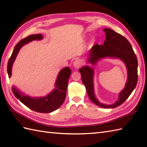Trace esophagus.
<instances>
[{"mask_svg": "<svg viewBox=\"0 0 147 147\" xmlns=\"http://www.w3.org/2000/svg\"><path fill=\"white\" fill-rule=\"evenodd\" d=\"M73 65H74V67H75V68H78V67L82 66V62L80 60H78V59H77V60L74 61V63H73Z\"/></svg>", "mask_w": 147, "mask_h": 147, "instance_id": "34e87169", "label": "esophagus"}]
</instances>
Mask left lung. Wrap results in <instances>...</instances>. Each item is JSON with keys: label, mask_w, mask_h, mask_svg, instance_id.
<instances>
[{"label": "left lung", "mask_w": 147, "mask_h": 147, "mask_svg": "<svg viewBox=\"0 0 147 147\" xmlns=\"http://www.w3.org/2000/svg\"><path fill=\"white\" fill-rule=\"evenodd\" d=\"M104 32L106 36L104 44H95L92 47L88 62L95 65L99 59L109 57L119 58L125 63L127 69V80L124 88L119 95L118 100L112 105L100 103L95 98L93 89V69L86 65L80 69L79 71L92 102L102 108H115L125 102L135 88L138 82V61L131 45L126 38L111 29L105 28Z\"/></svg>", "instance_id": "left-lung-1"}]
</instances>
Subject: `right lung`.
I'll use <instances>...</instances> for the list:
<instances>
[{"label":"right lung","mask_w":147,"mask_h":147,"mask_svg":"<svg viewBox=\"0 0 147 147\" xmlns=\"http://www.w3.org/2000/svg\"><path fill=\"white\" fill-rule=\"evenodd\" d=\"M43 38L41 34L31 35L26 38L22 39L15 46L12 54L9 58L7 64V73L9 77L11 76V69L12 64L18 54L20 49L24 45L33 40H40ZM71 74V70L69 67H66L59 72L55 84V88L53 91L44 97H31L28 95H23L18 90L12 87V92L18 99L25 105L26 107L32 110L41 112V113H50V112L57 110L63 104L67 88L68 80Z\"/></svg>","instance_id":"1"}]
</instances>
